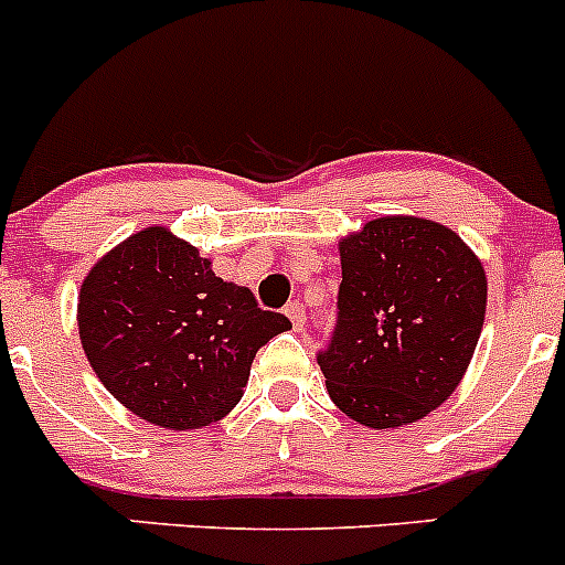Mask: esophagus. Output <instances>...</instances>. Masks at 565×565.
<instances>
[{
    "instance_id": "obj_1",
    "label": "esophagus",
    "mask_w": 565,
    "mask_h": 565,
    "mask_svg": "<svg viewBox=\"0 0 565 565\" xmlns=\"http://www.w3.org/2000/svg\"><path fill=\"white\" fill-rule=\"evenodd\" d=\"M286 316H288V319H291L294 330H297V332H302L305 324H308V319H305V305L302 302H291V305H288Z\"/></svg>"
}]
</instances>
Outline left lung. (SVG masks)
<instances>
[{"mask_svg": "<svg viewBox=\"0 0 565 565\" xmlns=\"http://www.w3.org/2000/svg\"><path fill=\"white\" fill-rule=\"evenodd\" d=\"M338 249V321L319 352L330 399L374 429L418 422L469 369L486 268L458 233L416 216L374 218Z\"/></svg>", "mask_w": 565, "mask_h": 565, "instance_id": "8db88e82", "label": "left lung"}]
</instances>
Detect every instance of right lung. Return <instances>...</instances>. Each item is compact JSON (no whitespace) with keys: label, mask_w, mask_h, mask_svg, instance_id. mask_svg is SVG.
<instances>
[{"label":"right lung","mask_w":565,"mask_h":565,"mask_svg":"<svg viewBox=\"0 0 565 565\" xmlns=\"http://www.w3.org/2000/svg\"><path fill=\"white\" fill-rule=\"evenodd\" d=\"M85 358L107 391L166 429H202L241 402L263 343L291 330L249 288L216 277L196 246L147 227L79 286Z\"/></svg>","instance_id":"right-lung-1"}]
</instances>
